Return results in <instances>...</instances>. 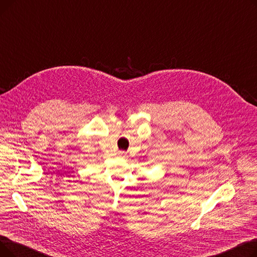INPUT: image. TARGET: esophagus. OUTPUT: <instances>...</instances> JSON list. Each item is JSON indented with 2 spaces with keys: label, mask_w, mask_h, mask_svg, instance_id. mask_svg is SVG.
Masks as SVG:
<instances>
[{
  "label": "esophagus",
  "mask_w": 257,
  "mask_h": 257,
  "mask_svg": "<svg viewBox=\"0 0 257 257\" xmlns=\"http://www.w3.org/2000/svg\"><path fill=\"white\" fill-rule=\"evenodd\" d=\"M119 156H121V157H125V156H126V153H125L124 151H120V152H119Z\"/></svg>",
  "instance_id": "1"
}]
</instances>
